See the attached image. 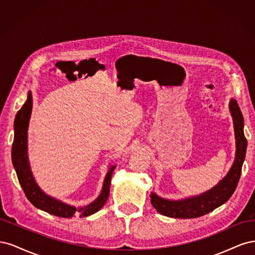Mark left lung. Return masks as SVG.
<instances>
[{
    "mask_svg": "<svg viewBox=\"0 0 255 255\" xmlns=\"http://www.w3.org/2000/svg\"><path fill=\"white\" fill-rule=\"evenodd\" d=\"M229 110L233 119L236 140L235 159L230 171L216 186L199 196L182 200H168L151 192V203L159 214L171 218H197L226 203L233 195L242 174L247 151V139L244 134V117L236 100L231 99Z\"/></svg>",
    "mask_w": 255,
    "mask_h": 255,
    "instance_id": "1",
    "label": "left lung"
}]
</instances>
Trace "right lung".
Returning <instances> with one entry per match:
<instances>
[{
  "mask_svg": "<svg viewBox=\"0 0 255 255\" xmlns=\"http://www.w3.org/2000/svg\"><path fill=\"white\" fill-rule=\"evenodd\" d=\"M32 94L28 91L26 102L23 104L21 110L16 115V119H14V136L11 148L12 165L17 172L19 183L28 201L41 211L63 218H71L75 215H79L80 217H86V216L97 213L99 210H101L109 199L111 180L116 166L114 165L110 167L109 172L104 179L101 194L94 202L86 206L75 207L45 195L34 179L27 157V128L30 114H32Z\"/></svg>",
  "mask_w": 255,
  "mask_h": 255,
  "instance_id": "right-lung-1",
  "label": "right lung"
}]
</instances>
